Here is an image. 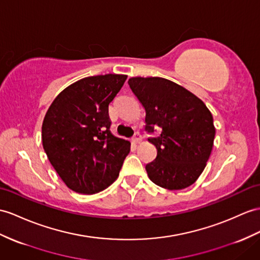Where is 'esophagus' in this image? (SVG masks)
Here are the masks:
<instances>
[{"label":"esophagus","mask_w":260,"mask_h":260,"mask_svg":"<svg viewBox=\"0 0 260 260\" xmlns=\"http://www.w3.org/2000/svg\"><path fill=\"white\" fill-rule=\"evenodd\" d=\"M142 141V138H141V135L139 134V132H137V134L135 135V137L132 138V142L134 143H140Z\"/></svg>","instance_id":"esophagus-1"}]
</instances>
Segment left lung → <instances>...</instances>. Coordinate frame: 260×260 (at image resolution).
<instances>
[{"mask_svg":"<svg viewBox=\"0 0 260 260\" xmlns=\"http://www.w3.org/2000/svg\"><path fill=\"white\" fill-rule=\"evenodd\" d=\"M128 84L145 110V130L160 126L149 139L156 157L147 164L149 179L167 189L192 185L203 172L215 138L213 116L186 88L162 77H132Z\"/></svg>","mask_w":260,"mask_h":260,"instance_id":"1","label":"left lung"}]
</instances>
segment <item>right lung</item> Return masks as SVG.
I'll return each mask as SVG.
<instances>
[{
    "label": "right lung",
    "mask_w": 260,
    "mask_h": 260,
    "mask_svg": "<svg viewBox=\"0 0 260 260\" xmlns=\"http://www.w3.org/2000/svg\"><path fill=\"white\" fill-rule=\"evenodd\" d=\"M128 76L107 74L85 77L58 93L42 125L48 160L67 187L96 194L119 176L130 142L113 136L108 106Z\"/></svg>",
    "instance_id": "add662e5"
}]
</instances>
